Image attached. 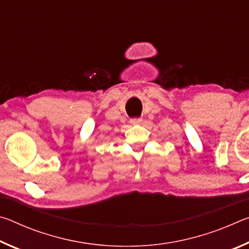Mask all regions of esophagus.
Wrapping results in <instances>:
<instances>
[{"label":"esophagus","instance_id":"34e87169","mask_svg":"<svg viewBox=\"0 0 249 249\" xmlns=\"http://www.w3.org/2000/svg\"><path fill=\"white\" fill-rule=\"evenodd\" d=\"M142 119H133L132 121H130V123H132L133 125H140V124H142Z\"/></svg>","mask_w":249,"mask_h":249}]
</instances>
